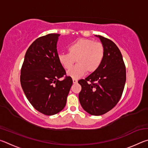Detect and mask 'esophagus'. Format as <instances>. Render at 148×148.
Returning <instances> with one entry per match:
<instances>
[{
  "mask_svg": "<svg viewBox=\"0 0 148 148\" xmlns=\"http://www.w3.org/2000/svg\"><path fill=\"white\" fill-rule=\"evenodd\" d=\"M72 82H73V84H76L77 82V80L76 79H72Z\"/></svg>",
  "mask_w": 148,
  "mask_h": 148,
  "instance_id": "obj_1",
  "label": "esophagus"
}]
</instances>
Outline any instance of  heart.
Listing matches in <instances>:
<instances>
[{
  "label": "heart",
  "mask_w": 148,
  "mask_h": 148,
  "mask_svg": "<svg viewBox=\"0 0 148 148\" xmlns=\"http://www.w3.org/2000/svg\"><path fill=\"white\" fill-rule=\"evenodd\" d=\"M68 53L58 55V61L64 69H70L77 62L76 66L67 72L72 78H78L87 72L92 73L101 66L104 57V47L101 43L92 40L81 38L69 45Z\"/></svg>",
  "instance_id": "obj_1"
}]
</instances>
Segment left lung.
<instances>
[{
  "instance_id": "8db88e82",
  "label": "left lung",
  "mask_w": 148,
  "mask_h": 148,
  "mask_svg": "<svg viewBox=\"0 0 148 148\" xmlns=\"http://www.w3.org/2000/svg\"><path fill=\"white\" fill-rule=\"evenodd\" d=\"M95 36L104 47V59L96 71L78 81L82 86L79 101L87 113L101 116L119 102L126 82V69L121 51L114 42L100 35Z\"/></svg>"
}]
</instances>
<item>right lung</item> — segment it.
<instances>
[{
  "label": "right lung",
  "instance_id": "1",
  "mask_svg": "<svg viewBox=\"0 0 148 148\" xmlns=\"http://www.w3.org/2000/svg\"><path fill=\"white\" fill-rule=\"evenodd\" d=\"M59 34H49L32 42L27 49L21 71L20 82L27 99L35 109L47 116L64 108L72 85L65 76L58 61L57 43Z\"/></svg>",
  "mask_w": 148,
  "mask_h": 148
}]
</instances>
